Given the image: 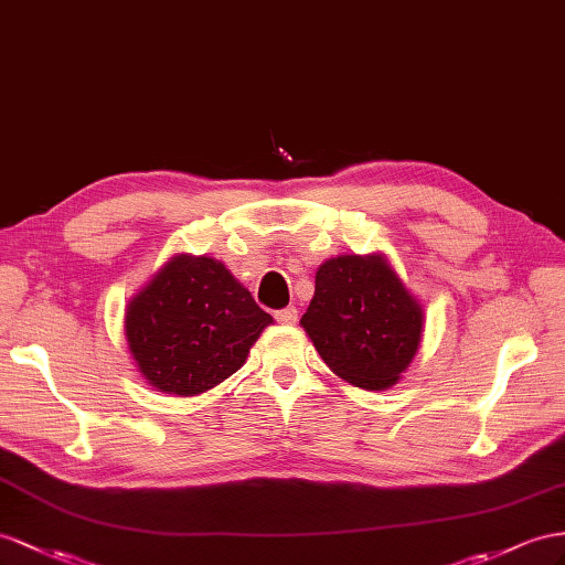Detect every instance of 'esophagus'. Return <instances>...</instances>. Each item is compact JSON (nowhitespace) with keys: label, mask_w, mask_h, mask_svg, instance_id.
Instances as JSON below:
<instances>
[{"label":"esophagus","mask_w":565,"mask_h":565,"mask_svg":"<svg viewBox=\"0 0 565 565\" xmlns=\"http://www.w3.org/2000/svg\"><path fill=\"white\" fill-rule=\"evenodd\" d=\"M274 317H277V322H279V324H296V320H298V310H296L294 306H288V308H284V310H277V312H274Z\"/></svg>","instance_id":"1"}]
</instances>
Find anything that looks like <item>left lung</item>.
Wrapping results in <instances>:
<instances>
[{
  "label": "left lung",
  "instance_id": "8db88e82",
  "mask_svg": "<svg viewBox=\"0 0 565 565\" xmlns=\"http://www.w3.org/2000/svg\"><path fill=\"white\" fill-rule=\"evenodd\" d=\"M300 327L339 380L384 392L417 355L425 310L384 253H353L317 269Z\"/></svg>",
  "mask_w": 565,
  "mask_h": 565
}]
</instances>
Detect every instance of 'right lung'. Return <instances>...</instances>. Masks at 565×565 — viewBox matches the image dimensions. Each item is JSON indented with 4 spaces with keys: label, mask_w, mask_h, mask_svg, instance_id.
Returning <instances> with one entry per match:
<instances>
[{
    "label": "right lung",
    "mask_w": 565,
    "mask_h": 565,
    "mask_svg": "<svg viewBox=\"0 0 565 565\" xmlns=\"http://www.w3.org/2000/svg\"><path fill=\"white\" fill-rule=\"evenodd\" d=\"M271 322L220 259L177 253L128 300L124 334L140 377L185 398L241 370Z\"/></svg>",
    "instance_id": "1"
}]
</instances>
